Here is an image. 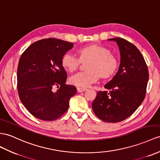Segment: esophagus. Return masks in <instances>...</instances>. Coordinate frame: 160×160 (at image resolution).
Returning a JSON list of instances; mask_svg holds the SVG:
<instances>
[{
    "label": "esophagus",
    "mask_w": 160,
    "mask_h": 160,
    "mask_svg": "<svg viewBox=\"0 0 160 160\" xmlns=\"http://www.w3.org/2000/svg\"><path fill=\"white\" fill-rule=\"evenodd\" d=\"M86 88H80V87H79V88H77V91L79 92H84V91H85L86 90Z\"/></svg>",
    "instance_id": "34e87169"
}]
</instances>
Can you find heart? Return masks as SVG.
Wrapping results in <instances>:
<instances>
[{
  "mask_svg": "<svg viewBox=\"0 0 160 160\" xmlns=\"http://www.w3.org/2000/svg\"><path fill=\"white\" fill-rule=\"evenodd\" d=\"M79 58L71 52L65 53L62 58V64L68 72H74L79 67L81 60H89L88 71L79 72L70 77L69 82L79 87H88L96 82L100 76L108 78L112 76L118 68V58L111 51L99 45L83 47L78 50Z\"/></svg>",
  "mask_w": 160,
  "mask_h": 160,
  "instance_id": "b5f03b06",
  "label": "heart"
}]
</instances>
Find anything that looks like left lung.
I'll return each instance as SVG.
<instances>
[{
    "label": "left lung",
    "mask_w": 160,
    "mask_h": 160,
    "mask_svg": "<svg viewBox=\"0 0 160 160\" xmlns=\"http://www.w3.org/2000/svg\"><path fill=\"white\" fill-rule=\"evenodd\" d=\"M108 40L115 41L119 46V67L104 85L109 92H98L92 106L101 120L117 123L131 116L145 99L149 71L142 55L134 45L119 37Z\"/></svg>",
    "instance_id": "left-lung-1"
}]
</instances>
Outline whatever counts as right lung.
Listing matches in <instances>:
<instances>
[{"instance_id":"right-lung-1","label":"right lung","mask_w":160,"mask_h":160,"mask_svg":"<svg viewBox=\"0 0 160 160\" xmlns=\"http://www.w3.org/2000/svg\"><path fill=\"white\" fill-rule=\"evenodd\" d=\"M72 48V42L49 38L33 42L22 54L17 74L18 94L35 118L53 121L68 109L77 88L66 84L67 74L62 58Z\"/></svg>"}]
</instances>
